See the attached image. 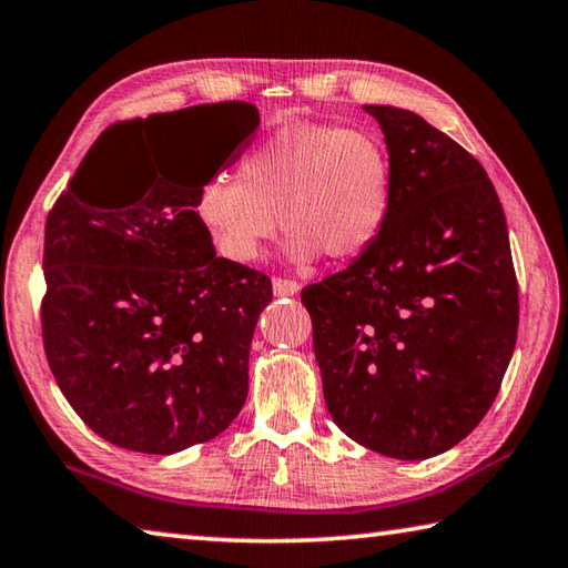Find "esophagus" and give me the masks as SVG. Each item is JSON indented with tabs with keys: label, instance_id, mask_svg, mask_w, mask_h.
Returning <instances> with one entry per match:
<instances>
[{
	"label": "esophagus",
	"instance_id": "esophagus-1",
	"mask_svg": "<svg viewBox=\"0 0 568 568\" xmlns=\"http://www.w3.org/2000/svg\"><path fill=\"white\" fill-rule=\"evenodd\" d=\"M297 291H301V285H297L295 281H287V277H275V281H273V293H275L277 297L295 295Z\"/></svg>",
	"mask_w": 568,
	"mask_h": 568
}]
</instances>
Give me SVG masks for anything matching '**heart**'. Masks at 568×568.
Listing matches in <instances>:
<instances>
[{"label":"heart","mask_w":568,"mask_h":568,"mask_svg":"<svg viewBox=\"0 0 568 568\" xmlns=\"http://www.w3.org/2000/svg\"><path fill=\"white\" fill-rule=\"evenodd\" d=\"M393 162L368 128L291 122L240 162V178L217 172L197 192L195 215L215 250L253 263L283 225L287 257L331 263L361 257L390 215ZM282 223H276V215Z\"/></svg>","instance_id":"obj_1"}]
</instances>
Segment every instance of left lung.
<instances>
[{
  "label": "left lung",
  "instance_id": "1",
  "mask_svg": "<svg viewBox=\"0 0 568 568\" xmlns=\"http://www.w3.org/2000/svg\"><path fill=\"white\" fill-rule=\"evenodd\" d=\"M393 162V205L361 257L307 285L323 396L345 436L423 460L464 440L501 388L518 328L504 207L480 162L390 104H363Z\"/></svg>",
  "mask_w": 568,
  "mask_h": 568
}]
</instances>
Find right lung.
<instances>
[{
	"instance_id": "right-lung-1",
	"label": "right lung",
	"mask_w": 568,
	"mask_h": 568,
	"mask_svg": "<svg viewBox=\"0 0 568 568\" xmlns=\"http://www.w3.org/2000/svg\"><path fill=\"white\" fill-rule=\"evenodd\" d=\"M102 132L44 227L42 338L57 386L94 434L170 456L215 438L247 398L250 343L271 277L215 255L200 187L261 124L255 104H200ZM195 110V108H190ZM213 129L216 165L152 146L150 119ZM134 171L146 182L130 189Z\"/></svg>"
}]
</instances>
